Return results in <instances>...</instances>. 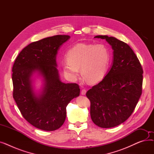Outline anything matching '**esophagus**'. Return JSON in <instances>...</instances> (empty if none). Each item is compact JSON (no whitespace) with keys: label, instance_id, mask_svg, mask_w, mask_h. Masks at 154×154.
<instances>
[{"label":"esophagus","instance_id":"34e87169","mask_svg":"<svg viewBox=\"0 0 154 154\" xmlns=\"http://www.w3.org/2000/svg\"><path fill=\"white\" fill-rule=\"evenodd\" d=\"M86 92H87V91L85 90V89H82V91H81V94L82 95H85V94H86Z\"/></svg>","mask_w":154,"mask_h":154}]
</instances>
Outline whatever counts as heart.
<instances>
[{"mask_svg": "<svg viewBox=\"0 0 154 154\" xmlns=\"http://www.w3.org/2000/svg\"><path fill=\"white\" fill-rule=\"evenodd\" d=\"M110 58L109 48L103 44L79 43L67 52V62L62 65L65 75L74 80L79 75L91 84L99 82L108 69Z\"/></svg>", "mask_w": 154, "mask_h": 154, "instance_id": "obj_1", "label": "heart"}]
</instances>
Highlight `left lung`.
Listing matches in <instances>:
<instances>
[{"label":"left lung","mask_w":154,"mask_h":154,"mask_svg":"<svg viewBox=\"0 0 154 154\" xmlns=\"http://www.w3.org/2000/svg\"><path fill=\"white\" fill-rule=\"evenodd\" d=\"M114 50L113 65L101 82L86 93L91 102L93 122L102 128H111L124 122L134 112L142 93L143 69L140 61L127 44L107 35Z\"/></svg>","instance_id":"8db88e82"}]
</instances>
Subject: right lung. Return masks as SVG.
<instances>
[{"label": "right lung", "mask_w": 154, "mask_h": 154, "mask_svg": "<svg viewBox=\"0 0 154 154\" xmlns=\"http://www.w3.org/2000/svg\"><path fill=\"white\" fill-rule=\"evenodd\" d=\"M69 38L57 35L30 43L19 53L12 67L13 97L23 118L43 131H53L63 125L66 107L80 94L78 84L60 81L56 67L57 52ZM36 70L45 80L43 94L38 97L30 79Z\"/></svg>", "instance_id": "obj_1"}]
</instances>
